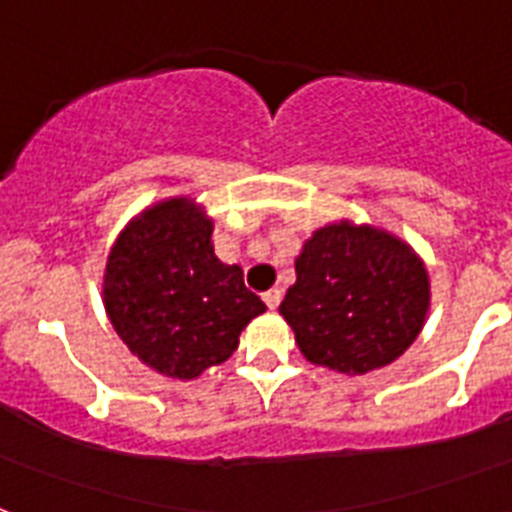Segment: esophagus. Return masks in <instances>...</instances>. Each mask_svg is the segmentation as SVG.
<instances>
[{
  "instance_id": "obj_1",
  "label": "esophagus",
  "mask_w": 512,
  "mask_h": 512,
  "mask_svg": "<svg viewBox=\"0 0 512 512\" xmlns=\"http://www.w3.org/2000/svg\"><path fill=\"white\" fill-rule=\"evenodd\" d=\"M263 303L268 305L271 311H276V308H279V303H281V289H268V292L263 295Z\"/></svg>"
}]
</instances>
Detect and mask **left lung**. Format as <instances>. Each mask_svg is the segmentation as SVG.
<instances>
[{
  "label": "left lung",
  "mask_w": 512,
  "mask_h": 512,
  "mask_svg": "<svg viewBox=\"0 0 512 512\" xmlns=\"http://www.w3.org/2000/svg\"><path fill=\"white\" fill-rule=\"evenodd\" d=\"M281 316L311 364L366 374L396 361L430 305L428 271L404 241L369 225H327L305 241Z\"/></svg>",
  "instance_id": "left-lung-1"
}]
</instances>
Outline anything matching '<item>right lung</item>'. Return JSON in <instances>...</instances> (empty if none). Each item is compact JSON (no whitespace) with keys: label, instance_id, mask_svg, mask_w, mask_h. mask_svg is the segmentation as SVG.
Segmentation results:
<instances>
[{"label":"right lung","instance_id":"right-lung-1","mask_svg":"<svg viewBox=\"0 0 512 512\" xmlns=\"http://www.w3.org/2000/svg\"><path fill=\"white\" fill-rule=\"evenodd\" d=\"M209 239L212 220L188 199H170L130 223L108 255L103 297L116 335L177 380L223 364L241 329L265 311L239 265L220 263Z\"/></svg>","mask_w":512,"mask_h":512}]
</instances>
